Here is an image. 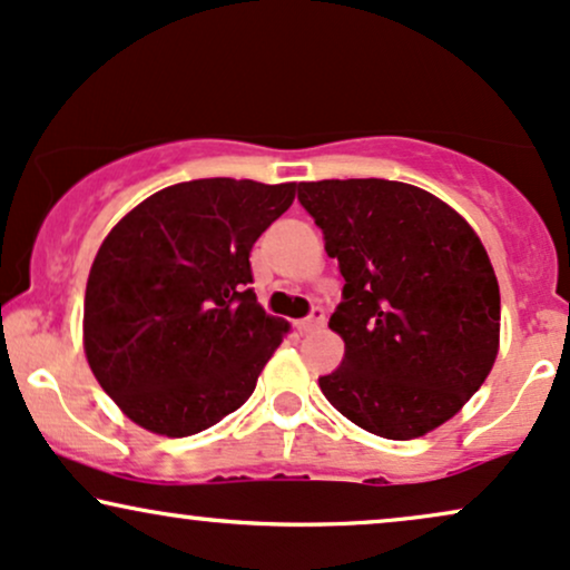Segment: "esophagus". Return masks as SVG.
I'll return each mask as SVG.
<instances>
[{
    "label": "esophagus",
    "instance_id": "34e87169",
    "mask_svg": "<svg viewBox=\"0 0 570 570\" xmlns=\"http://www.w3.org/2000/svg\"><path fill=\"white\" fill-rule=\"evenodd\" d=\"M324 321H326L324 311H321V307H315V311H313L311 315H307V318L297 321V332H299V334H313V332H318V328H324Z\"/></svg>",
    "mask_w": 570,
    "mask_h": 570
}]
</instances>
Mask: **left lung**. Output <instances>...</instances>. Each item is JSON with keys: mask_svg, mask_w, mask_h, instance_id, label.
Wrapping results in <instances>:
<instances>
[{"mask_svg": "<svg viewBox=\"0 0 570 570\" xmlns=\"http://www.w3.org/2000/svg\"><path fill=\"white\" fill-rule=\"evenodd\" d=\"M345 278L328 328L345 342L326 401L353 424L411 441L462 411L499 353L497 273L470 223L409 183L297 185Z\"/></svg>", "mask_w": 570, "mask_h": 570, "instance_id": "8db88e82", "label": "left lung"}]
</instances>
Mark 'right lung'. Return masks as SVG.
Masks as SVG:
<instances>
[{
	"label": "right lung",
	"instance_id": "right-lung-1",
	"mask_svg": "<svg viewBox=\"0 0 570 570\" xmlns=\"http://www.w3.org/2000/svg\"><path fill=\"white\" fill-rule=\"evenodd\" d=\"M297 183H177L114 225L89 267L85 355L140 428L185 438L255 393L289 324L267 315L249 252L292 207Z\"/></svg>",
	"mask_w": 570,
	"mask_h": 570
}]
</instances>
